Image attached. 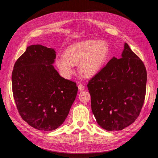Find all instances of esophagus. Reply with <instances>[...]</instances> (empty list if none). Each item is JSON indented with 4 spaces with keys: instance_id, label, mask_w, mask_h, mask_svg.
<instances>
[{
    "instance_id": "1",
    "label": "esophagus",
    "mask_w": 158,
    "mask_h": 158,
    "mask_svg": "<svg viewBox=\"0 0 158 158\" xmlns=\"http://www.w3.org/2000/svg\"><path fill=\"white\" fill-rule=\"evenodd\" d=\"M85 86L82 85V84H79L78 85V89H79V91H82V90H84L85 89Z\"/></svg>"
}]
</instances>
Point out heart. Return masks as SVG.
Instances as JSON below:
<instances>
[{"instance_id": "obj_1", "label": "heart", "mask_w": 158, "mask_h": 158, "mask_svg": "<svg viewBox=\"0 0 158 158\" xmlns=\"http://www.w3.org/2000/svg\"><path fill=\"white\" fill-rule=\"evenodd\" d=\"M110 47L104 40H88L73 44L66 49L64 56H57L56 63L62 76L69 78L78 64L80 73L86 77H93L106 63Z\"/></svg>"}]
</instances>
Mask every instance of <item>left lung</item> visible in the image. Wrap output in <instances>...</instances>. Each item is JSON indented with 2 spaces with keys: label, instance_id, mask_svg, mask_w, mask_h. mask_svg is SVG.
Segmentation results:
<instances>
[{
  "label": "left lung",
  "instance_id": "obj_1",
  "mask_svg": "<svg viewBox=\"0 0 158 158\" xmlns=\"http://www.w3.org/2000/svg\"><path fill=\"white\" fill-rule=\"evenodd\" d=\"M146 85L144 63L126 43L122 57H113L87 85L98 125L112 131L135 122L144 103Z\"/></svg>",
  "mask_w": 158,
  "mask_h": 158
}]
</instances>
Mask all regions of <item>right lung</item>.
<instances>
[{"label":"right lung","instance_id":"add662e5","mask_svg":"<svg viewBox=\"0 0 158 158\" xmlns=\"http://www.w3.org/2000/svg\"><path fill=\"white\" fill-rule=\"evenodd\" d=\"M54 48L32 45L19 57L12 72L14 100L22 118L38 130L59 127L67 117L78 88L52 64Z\"/></svg>","mask_w":158,"mask_h":158}]
</instances>
